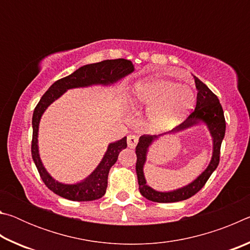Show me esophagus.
<instances>
[{
    "label": "esophagus",
    "mask_w": 250,
    "mask_h": 250,
    "mask_svg": "<svg viewBox=\"0 0 250 250\" xmlns=\"http://www.w3.org/2000/svg\"><path fill=\"white\" fill-rule=\"evenodd\" d=\"M126 142H128V146L131 147V149H133L138 143V137L134 134H129L128 139H126Z\"/></svg>",
    "instance_id": "esophagus-1"
}]
</instances>
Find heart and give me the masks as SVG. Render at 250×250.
<instances>
[{
  "label": "heart",
  "instance_id": "1",
  "mask_svg": "<svg viewBox=\"0 0 250 250\" xmlns=\"http://www.w3.org/2000/svg\"><path fill=\"white\" fill-rule=\"evenodd\" d=\"M132 100L147 105V118L158 129H168L183 120L194 108L196 95L191 87L166 78H147L137 83Z\"/></svg>",
  "mask_w": 250,
  "mask_h": 250
}]
</instances>
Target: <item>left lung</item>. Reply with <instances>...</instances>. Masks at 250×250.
<instances>
[{"label": "left lung", "mask_w": 250, "mask_h": 250, "mask_svg": "<svg viewBox=\"0 0 250 250\" xmlns=\"http://www.w3.org/2000/svg\"><path fill=\"white\" fill-rule=\"evenodd\" d=\"M194 79H195L196 89L198 90L195 110L186 118L183 124L177 125L171 132H180V131L188 129L191 126L205 124L209 131V134L211 135V140H213V154H211L210 162L208 167H206V170L202 172L201 175H198L195 180L186 186L170 192L155 191L146 184L145 173H143V167L146 162V155L150 146L159 137L149 134L141 135L140 139H139L138 146H135V154H137L135 171H137L140 193L142 194V196H145L149 201L156 203H174L188 200V198L195 195L200 191L205 185L207 180L209 179L211 173L216 170V167H218L221 146L223 139L225 137L226 130L224 111L217 96L213 94V91L195 76H194Z\"/></svg>", "instance_id": "obj_1"}]
</instances>
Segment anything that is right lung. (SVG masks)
Segmentation results:
<instances>
[{"label":"right lung","instance_id":"add662e5","mask_svg":"<svg viewBox=\"0 0 250 250\" xmlns=\"http://www.w3.org/2000/svg\"><path fill=\"white\" fill-rule=\"evenodd\" d=\"M134 66L128 59H108L95 64L80 67L73 74L55 82L49 89L42 97L33 113V139H32V158L39 170L45 185L55 194L70 201L88 202L103 197L108 185V174L113 164L117 162L118 155L126 147V137L121 140L110 143L103 160L100 161L94 172L82 182L75 184L61 183L52 177L42 163L39 151V126L41 118L50 104L58 99L66 90L73 88L89 87L94 84L109 86L117 83L129 74L133 73Z\"/></svg>","mask_w":250,"mask_h":250}]
</instances>
